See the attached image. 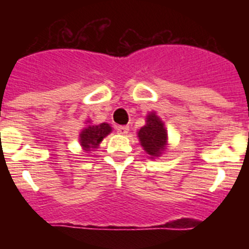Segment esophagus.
Here are the masks:
<instances>
[{
	"mask_svg": "<svg viewBox=\"0 0 249 249\" xmlns=\"http://www.w3.org/2000/svg\"><path fill=\"white\" fill-rule=\"evenodd\" d=\"M129 131L128 126H117V132L120 135H127Z\"/></svg>",
	"mask_w": 249,
	"mask_h": 249,
	"instance_id": "esophagus-1",
	"label": "esophagus"
}]
</instances>
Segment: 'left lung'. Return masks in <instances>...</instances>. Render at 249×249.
<instances>
[{"label": "left lung", "mask_w": 249, "mask_h": 249, "mask_svg": "<svg viewBox=\"0 0 249 249\" xmlns=\"http://www.w3.org/2000/svg\"><path fill=\"white\" fill-rule=\"evenodd\" d=\"M146 126L138 131L141 144L152 157H158L166 147L167 132L163 123L152 112L147 116Z\"/></svg>", "instance_id": "left-lung-1"}]
</instances>
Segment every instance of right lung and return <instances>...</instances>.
<instances>
[{"mask_svg":"<svg viewBox=\"0 0 249 249\" xmlns=\"http://www.w3.org/2000/svg\"><path fill=\"white\" fill-rule=\"evenodd\" d=\"M111 127L107 123L101 124H92L83 129L80 135L81 146L85 151H91V148H96L101 143V141L111 132Z\"/></svg>","mask_w":249,"mask_h":249,"instance_id":"1","label":"right lung"}]
</instances>
